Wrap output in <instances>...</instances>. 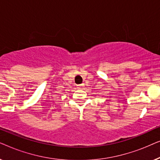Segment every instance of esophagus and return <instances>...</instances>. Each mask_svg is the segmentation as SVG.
Segmentation results:
<instances>
[{
  "mask_svg": "<svg viewBox=\"0 0 160 160\" xmlns=\"http://www.w3.org/2000/svg\"><path fill=\"white\" fill-rule=\"evenodd\" d=\"M84 84H78V85H77V88H78V89H82L83 87H84Z\"/></svg>",
  "mask_w": 160,
  "mask_h": 160,
  "instance_id": "obj_1",
  "label": "esophagus"
}]
</instances>
